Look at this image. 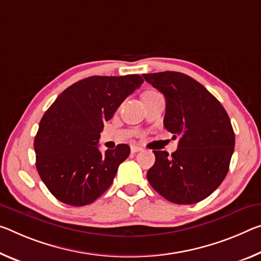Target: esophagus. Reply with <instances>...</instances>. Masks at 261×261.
<instances>
[{
  "label": "esophagus",
  "instance_id": "obj_1",
  "mask_svg": "<svg viewBox=\"0 0 261 261\" xmlns=\"http://www.w3.org/2000/svg\"><path fill=\"white\" fill-rule=\"evenodd\" d=\"M143 148L140 147V146H137V145H132L131 146V152L132 153H137V152H139V151H142Z\"/></svg>",
  "mask_w": 261,
  "mask_h": 261
}]
</instances>
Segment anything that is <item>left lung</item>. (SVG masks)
I'll return each mask as SVG.
<instances>
[{
	"instance_id": "8db88e82",
	"label": "left lung",
	"mask_w": 261,
	"mask_h": 261,
	"mask_svg": "<svg viewBox=\"0 0 261 261\" xmlns=\"http://www.w3.org/2000/svg\"><path fill=\"white\" fill-rule=\"evenodd\" d=\"M164 94V126L179 137L177 150L153 151L147 180L155 192L176 204L197 203L213 194L229 171L234 132L225 109L200 82L180 72L143 74Z\"/></svg>"
}]
</instances>
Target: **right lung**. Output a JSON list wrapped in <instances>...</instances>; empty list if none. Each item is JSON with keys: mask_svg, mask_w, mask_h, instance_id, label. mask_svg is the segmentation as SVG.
Masks as SVG:
<instances>
[{"mask_svg": "<svg viewBox=\"0 0 261 261\" xmlns=\"http://www.w3.org/2000/svg\"><path fill=\"white\" fill-rule=\"evenodd\" d=\"M144 82L138 74L89 76L66 88L39 123L35 138L36 167L52 195L63 203H92L113 184L130 154L126 144L101 153L105 122Z\"/></svg>", "mask_w": 261, "mask_h": 261, "instance_id": "right-lung-1", "label": "right lung"}]
</instances>
